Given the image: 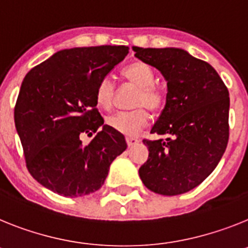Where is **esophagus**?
<instances>
[{
	"label": "esophagus",
	"mask_w": 248,
	"mask_h": 248,
	"mask_svg": "<svg viewBox=\"0 0 248 248\" xmlns=\"http://www.w3.org/2000/svg\"><path fill=\"white\" fill-rule=\"evenodd\" d=\"M126 142L128 147H132V146H135L136 143H139V140L133 139V137H126Z\"/></svg>",
	"instance_id": "obj_1"
}]
</instances>
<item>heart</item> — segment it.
I'll return each mask as SVG.
<instances>
[{
    "instance_id": "obj_1",
    "label": "heart",
    "mask_w": 248,
    "mask_h": 248,
    "mask_svg": "<svg viewBox=\"0 0 248 248\" xmlns=\"http://www.w3.org/2000/svg\"><path fill=\"white\" fill-rule=\"evenodd\" d=\"M122 77L127 82L137 88L133 96L130 111H118L106 117V124L124 136H136L148 124V111H160L165 105L166 94L162 88L155 85V75L152 68L143 62H135L122 70ZM116 94L115 82L106 76L100 79L96 88V102L105 109L111 108Z\"/></svg>"
}]
</instances>
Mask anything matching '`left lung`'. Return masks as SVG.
Masks as SVG:
<instances>
[{
  "label": "left lung",
  "mask_w": 248,
  "mask_h": 248,
  "mask_svg": "<svg viewBox=\"0 0 248 248\" xmlns=\"http://www.w3.org/2000/svg\"><path fill=\"white\" fill-rule=\"evenodd\" d=\"M135 56L156 67L167 81L166 106L143 140L148 160L140 177L148 189L165 196L188 192L212 173L227 147L228 90L212 66L181 48L132 47Z\"/></svg>",
  "instance_id": "8db88e82"
}]
</instances>
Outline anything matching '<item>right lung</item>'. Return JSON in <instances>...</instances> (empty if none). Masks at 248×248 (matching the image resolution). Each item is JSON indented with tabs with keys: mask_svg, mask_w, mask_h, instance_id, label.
Here are the masks:
<instances>
[{
	"mask_svg": "<svg viewBox=\"0 0 248 248\" xmlns=\"http://www.w3.org/2000/svg\"><path fill=\"white\" fill-rule=\"evenodd\" d=\"M128 49H62L23 78L15 106V124L26 167L34 180L55 193L78 197L97 191L112 161L127 148L124 135L103 124L96 108V88ZM93 133L90 143L83 145L80 137Z\"/></svg>",
	"mask_w": 248,
	"mask_h": 248,
	"instance_id": "obj_1",
	"label": "right lung"
}]
</instances>
